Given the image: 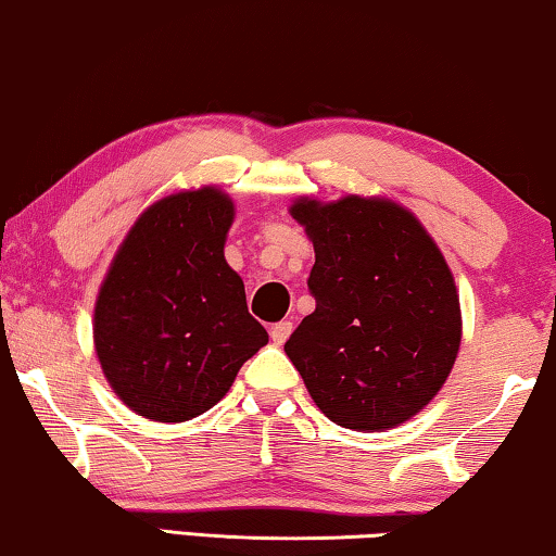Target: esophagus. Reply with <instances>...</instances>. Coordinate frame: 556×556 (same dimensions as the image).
Segmentation results:
<instances>
[{
	"mask_svg": "<svg viewBox=\"0 0 556 556\" xmlns=\"http://www.w3.org/2000/svg\"><path fill=\"white\" fill-rule=\"evenodd\" d=\"M291 331H293V324H291V321H278V324L270 329L273 344H278V346L286 344V339L291 337Z\"/></svg>",
	"mask_w": 556,
	"mask_h": 556,
	"instance_id": "1",
	"label": "esophagus"
}]
</instances>
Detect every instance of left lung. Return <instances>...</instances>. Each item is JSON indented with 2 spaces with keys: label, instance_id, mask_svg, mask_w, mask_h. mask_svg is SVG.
I'll use <instances>...</instances> for the list:
<instances>
[{
  "label": "left lung",
  "instance_id": "1",
  "mask_svg": "<svg viewBox=\"0 0 556 556\" xmlns=\"http://www.w3.org/2000/svg\"><path fill=\"white\" fill-rule=\"evenodd\" d=\"M316 263V311L286 354L318 409L349 430H390L451 375L460 303L443 253L413 212L382 197H301L291 207Z\"/></svg>",
  "mask_w": 556,
  "mask_h": 556
}]
</instances>
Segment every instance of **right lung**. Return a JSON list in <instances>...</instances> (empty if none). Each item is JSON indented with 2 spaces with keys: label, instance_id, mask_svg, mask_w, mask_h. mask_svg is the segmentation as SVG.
Returning <instances> with one entry per match:
<instances>
[{
  "label": "right lung",
  "instance_id": "1",
  "mask_svg": "<svg viewBox=\"0 0 556 556\" xmlns=\"http://www.w3.org/2000/svg\"><path fill=\"white\" fill-rule=\"evenodd\" d=\"M232 219L217 187L169 194L141 212L113 257L93 341L105 379L136 415L185 422L207 413L268 344L225 261Z\"/></svg>",
  "mask_w": 556,
  "mask_h": 556
}]
</instances>
